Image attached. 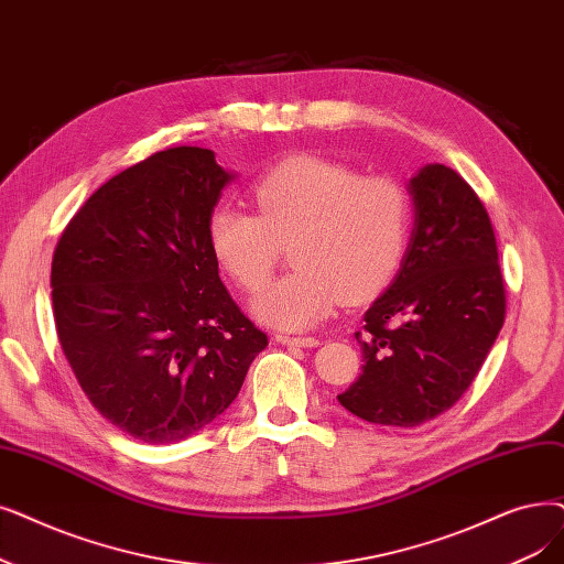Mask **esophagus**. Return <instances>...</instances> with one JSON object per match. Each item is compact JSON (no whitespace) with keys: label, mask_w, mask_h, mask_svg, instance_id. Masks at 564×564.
<instances>
[{"label":"esophagus","mask_w":564,"mask_h":564,"mask_svg":"<svg viewBox=\"0 0 564 564\" xmlns=\"http://www.w3.org/2000/svg\"><path fill=\"white\" fill-rule=\"evenodd\" d=\"M276 343H281V346H295V348H315L321 340H317L315 336H285V334H279Z\"/></svg>","instance_id":"esophagus-1"}]
</instances>
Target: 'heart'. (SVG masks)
Masks as SVG:
<instances>
[{"label":"heart","mask_w":564,"mask_h":564,"mask_svg":"<svg viewBox=\"0 0 564 564\" xmlns=\"http://www.w3.org/2000/svg\"><path fill=\"white\" fill-rule=\"evenodd\" d=\"M251 214L218 205L209 216V247L247 292L272 276L281 241L292 243L297 272L253 300L256 321L281 332L323 323L340 295L361 300L394 274L410 230V195L389 177H359L355 167L300 154L264 173Z\"/></svg>","instance_id":"heart-1"}]
</instances>
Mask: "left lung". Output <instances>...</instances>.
<instances>
[{"mask_svg": "<svg viewBox=\"0 0 564 564\" xmlns=\"http://www.w3.org/2000/svg\"><path fill=\"white\" fill-rule=\"evenodd\" d=\"M408 193V249L355 334L361 376L338 394L359 420L403 429L465 394L505 323L496 232L475 191L452 167L429 163Z\"/></svg>", "mask_w": 564, "mask_h": 564, "instance_id": "8db88e82", "label": "left lung"}]
</instances>
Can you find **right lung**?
I'll return each mask as SVG.
<instances>
[{
  "instance_id": "obj_1",
  "label": "right lung",
  "mask_w": 564,
  "mask_h": 564,
  "mask_svg": "<svg viewBox=\"0 0 564 564\" xmlns=\"http://www.w3.org/2000/svg\"><path fill=\"white\" fill-rule=\"evenodd\" d=\"M232 180L203 147L159 152L96 191L55 249L59 346L91 405L140 443L203 431L267 348L209 247Z\"/></svg>"
}]
</instances>
